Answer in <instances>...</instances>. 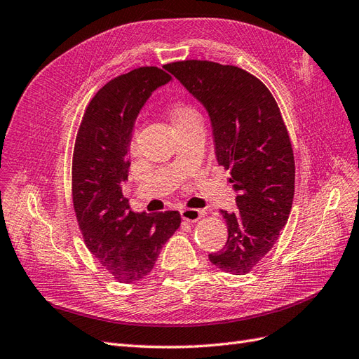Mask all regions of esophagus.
<instances>
[{
  "label": "esophagus",
  "mask_w": 359,
  "mask_h": 359,
  "mask_svg": "<svg viewBox=\"0 0 359 359\" xmlns=\"http://www.w3.org/2000/svg\"><path fill=\"white\" fill-rule=\"evenodd\" d=\"M202 216V211L196 208H184L181 210V217L187 222H196Z\"/></svg>",
  "instance_id": "34e87169"
}]
</instances>
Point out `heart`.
<instances>
[{"label":"heart","mask_w":359,"mask_h":359,"mask_svg":"<svg viewBox=\"0 0 359 359\" xmlns=\"http://www.w3.org/2000/svg\"><path fill=\"white\" fill-rule=\"evenodd\" d=\"M189 118H198L196 116V111L187 107V105L184 104H175L170 110V119H172V123H177V122H181L184 119H189ZM135 142L133 140V148H134Z\"/></svg>","instance_id":"1"}]
</instances>
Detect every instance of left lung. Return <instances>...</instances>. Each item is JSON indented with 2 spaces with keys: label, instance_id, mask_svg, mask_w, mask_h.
I'll use <instances>...</instances> for the list:
<instances>
[{
  "label": "left lung",
  "instance_id": "left-lung-1",
  "mask_svg": "<svg viewBox=\"0 0 359 359\" xmlns=\"http://www.w3.org/2000/svg\"><path fill=\"white\" fill-rule=\"evenodd\" d=\"M205 109L216 160L229 170L237 211H224L228 240L212 264L245 275L273 248L294 196V157L275 98L237 66L186 60L164 65Z\"/></svg>",
  "mask_w": 359,
  "mask_h": 359
}]
</instances>
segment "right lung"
Masks as SVG:
<instances>
[{"label":"right lung","instance_id":"obj_1","mask_svg":"<svg viewBox=\"0 0 359 359\" xmlns=\"http://www.w3.org/2000/svg\"><path fill=\"white\" fill-rule=\"evenodd\" d=\"M172 76L139 67L105 84L93 96L76 134L72 199L87 248L121 283L147 276L163 245L181 224L178 211L134 212L122 195L131 161L128 151L143 105Z\"/></svg>","mask_w":359,"mask_h":359}]
</instances>
